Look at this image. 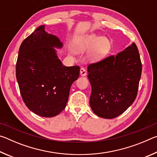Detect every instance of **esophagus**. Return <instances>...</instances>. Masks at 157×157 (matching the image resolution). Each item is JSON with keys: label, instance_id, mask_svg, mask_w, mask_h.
Returning a JSON list of instances; mask_svg holds the SVG:
<instances>
[{"label": "esophagus", "instance_id": "1", "mask_svg": "<svg viewBox=\"0 0 157 157\" xmlns=\"http://www.w3.org/2000/svg\"><path fill=\"white\" fill-rule=\"evenodd\" d=\"M80 75L82 76H85L86 75V69L82 67L80 68Z\"/></svg>", "mask_w": 157, "mask_h": 157}]
</instances>
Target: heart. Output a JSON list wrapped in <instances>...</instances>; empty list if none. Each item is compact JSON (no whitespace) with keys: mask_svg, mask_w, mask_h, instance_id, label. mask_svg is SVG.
<instances>
[{"mask_svg":"<svg viewBox=\"0 0 157 157\" xmlns=\"http://www.w3.org/2000/svg\"><path fill=\"white\" fill-rule=\"evenodd\" d=\"M111 48V42L108 39L94 34L79 36L73 44V50L75 53H83L91 50L90 55L94 60L105 57L109 52Z\"/></svg>","mask_w":157,"mask_h":157,"instance_id":"heart-1","label":"heart"}]
</instances>
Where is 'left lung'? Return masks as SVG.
<instances>
[{"instance_id":"1","label":"left lung","mask_w":157,"mask_h":157,"mask_svg":"<svg viewBox=\"0 0 157 157\" xmlns=\"http://www.w3.org/2000/svg\"><path fill=\"white\" fill-rule=\"evenodd\" d=\"M87 68L91 85L90 106L97 116L114 118L134 102L142 72L134 43L116 55L91 63Z\"/></svg>"}]
</instances>
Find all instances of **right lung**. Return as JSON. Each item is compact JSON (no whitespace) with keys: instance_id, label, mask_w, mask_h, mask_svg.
Here are the masks:
<instances>
[{"instance_id":"obj_1","label":"right lung","mask_w":157,"mask_h":157,"mask_svg":"<svg viewBox=\"0 0 157 157\" xmlns=\"http://www.w3.org/2000/svg\"><path fill=\"white\" fill-rule=\"evenodd\" d=\"M37 28L25 39L18 50L16 77L21 97L30 111L53 117L64 109L70 89L79 78V66H65L53 47L62 48L58 37Z\"/></svg>"}]
</instances>
